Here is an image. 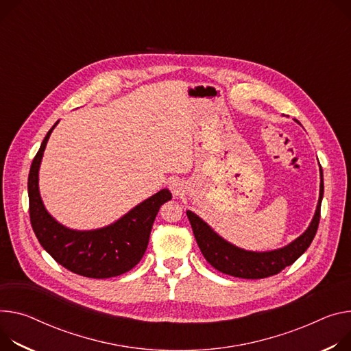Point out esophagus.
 <instances>
[{
	"instance_id": "1",
	"label": "esophagus",
	"mask_w": 351,
	"mask_h": 351,
	"mask_svg": "<svg viewBox=\"0 0 351 351\" xmlns=\"http://www.w3.org/2000/svg\"><path fill=\"white\" fill-rule=\"evenodd\" d=\"M169 189H171V192L173 193V196H180V195L184 193L186 184L182 179H172L169 182Z\"/></svg>"
}]
</instances>
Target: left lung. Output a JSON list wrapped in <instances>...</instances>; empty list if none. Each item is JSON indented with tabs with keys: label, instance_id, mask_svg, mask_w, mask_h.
<instances>
[{
	"label": "left lung",
	"instance_id": "obj_1",
	"mask_svg": "<svg viewBox=\"0 0 351 351\" xmlns=\"http://www.w3.org/2000/svg\"><path fill=\"white\" fill-rule=\"evenodd\" d=\"M324 197V172L321 168V190L315 215L308 230L290 245L270 252H250L227 242L214 232L208 224L192 211H187V218L192 226L197 245L206 261L218 271L239 278H265L280 273L287 266L293 265L309 247L319 226L321 204Z\"/></svg>",
	"mask_w": 351,
	"mask_h": 351
}]
</instances>
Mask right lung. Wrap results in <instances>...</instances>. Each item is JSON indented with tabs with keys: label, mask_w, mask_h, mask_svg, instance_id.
<instances>
[{
	"label": "right lung",
	"mask_w": 351,
	"mask_h": 351,
	"mask_svg": "<svg viewBox=\"0 0 351 351\" xmlns=\"http://www.w3.org/2000/svg\"><path fill=\"white\" fill-rule=\"evenodd\" d=\"M56 124L34 158L27 178L29 217L36 238L57 263L75 274L109 278L132 270L144 256L154 219L159 207L172 199L171 192L162 189L105 228L75 231L61 226L47 213L39 193L42 156Z\"/></svg>",
	"instance_id": "1"
}]
</instances>
